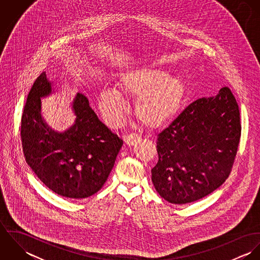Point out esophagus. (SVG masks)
<instances>
[{
	"instance_id": "esophagus-1",
	"label": "esophagus",
	"mask_w": 260,
	"mask_h": 260,
	"mask_svg": "<svg viewBox=\"0 0 260 260\" xmlns=\"http://www.w3.org/2000/svg\"><path fill=\"white\" fill-rule=\"evenodd\" d=\"M140 141V136L136 133H131L129 135L126 136L125 138V142L128 146H134L136 145L138 142Z\"/></svg>"
}]
</instances>
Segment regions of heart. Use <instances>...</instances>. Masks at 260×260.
I'll use <instances>...</instances> for the list:
<instances>
[{"mask_svg":"<svg viewBox=\"0 0 260 260\" xmlns=\"http://www.w3.org/2000/svg\"><path fill=\"white\" fill-rule=\"evenodd\" d=\"M122 94L138 99L136 115L150 128H160L180 111L185 86L179 77L161 69H140L122 75L117 82ZM99 108L110 127L120 126L128 112L126 101L115 89L106 88L99 96Z\"/></svg>","mask_w":260,"mask_h":260,"instance_id":"heart-1","label":"heart"}]
</instances>
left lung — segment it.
I'll return each mask as SVG.
<instances>
[{
    "instance_id": "left-lung-1",
    "label": "left lung",
    "mask_w": 260,
    "mask_h": 260,
    "mask_svg": "<svg viewBox=\"0 0 260 260\" xmlns=\"http://www.w3.org/2000/svg\"><path fill=\"white\" fill-rule=\"evenodd\" d=\"M241 136L238 104L228 87L201 98L158 134L152 182L173 204L199 200L228 178Z\"/></svg>"
}]
</instances>
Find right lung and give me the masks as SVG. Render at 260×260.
<instances>
[{
	"instance_id": "right-lung-1",
	"label": "right lung",
	"mask_w": 260,
	"mask_h": 260,
	"mask_svg": "<svg viewBox=\"0 0 260 260\" xmlns=\"http://www.w3.org/2000/svg\"><path fill=\"white\" fill-rule=\"evenodd\" d=\"M52 93L43 72L29 92L21 120L26 162L38 178L58 195L82 199L98 192L111 172L123 141L104 125L78 93L73 101L75 123L66 131H54L41 114V98Z\"/></svg>"
}]
</instances>
